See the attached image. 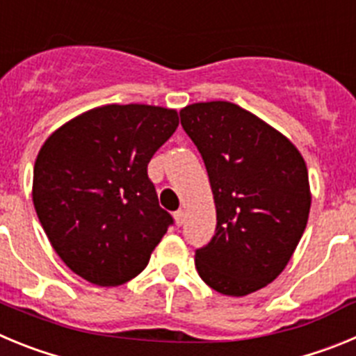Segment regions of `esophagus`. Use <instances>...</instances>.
<instances>
[{
	"label": "esophagus",
	"mask_w": 356,
	"mask_h": 356,
	"mask_svg": "<svg viewBox=\"0 0 356 356\" xmlns=\"http://www.w3.org/2000/svg\"><path fill=\"white\" fill-rule=\"evenodd\" d=\"M175 221H176V225H178V226L184 225V222H185V212H184V210H176Z\"/></svg>",
	"instance_id": "34e87169"
}]
</instances>
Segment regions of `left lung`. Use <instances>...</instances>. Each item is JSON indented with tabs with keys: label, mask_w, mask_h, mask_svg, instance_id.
I'll use <instances>...</instances> for the list:
<instances>
[{
	"label": "left lung",
	"mask_w": 356,
	"mask_h": 356,
	"mask_svg": "<svg viewBox=\"0 0 356 356\" xmlns=\"http://www.w3.org/2000/svg\"><path fill=\"white\" fill-rule=\"evenodd\" d=\"M180 121L205 162L217 210L212 241L196 250L197 273L221 294H251L284 271L305 232L310 187L303 156L234 103H194Z\"/></svg>",
	"instance_id": "obj_1"
}]
</instances>
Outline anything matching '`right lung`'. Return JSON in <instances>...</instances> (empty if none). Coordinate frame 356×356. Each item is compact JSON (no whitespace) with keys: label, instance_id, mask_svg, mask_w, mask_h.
Returning <instances> with one entry per match:
<instances>
[{"label":"right lung","instance_id":"1","mask_svg":"<svg viewBox=\"0 0 356 356\" xmlns=\"http://www.w3.org/2000/svg\"><path fill=\"white\" fill-rule=\"evenodd\" d=\"M178 128L176 110L106 105L65 122L40 147L33 205L65 266L115 287L139 275L172 225L147 163Z\"/></svg>","mask_w":356,"mask_h":356}]
</instances>
